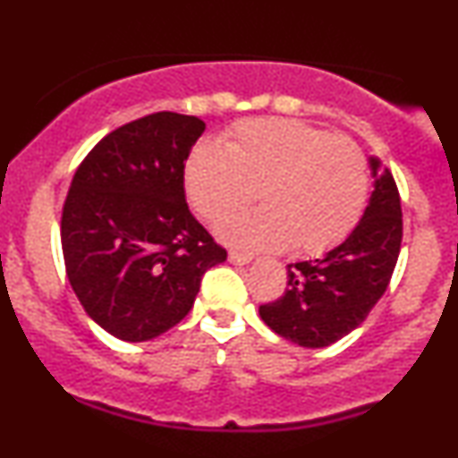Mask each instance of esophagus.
Here are the masks:
<instances>
[{"label": "esophagus", "instance_id": "34e87169", "mask_svg": "<svg viewBox=\"0 0 458 458\" xmlns=\"http://www.w3.org/2000/svg\"><path fill=\"white\" fill-rule=\"evenodd\" d=\"M228 260L233 262V265H250L251 262V256L250 254H241V251H230L228 254Z\"/></svg>", "mask_w": 458, "mask_h": 458}]
</instances>
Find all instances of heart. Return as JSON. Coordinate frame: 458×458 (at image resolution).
<instances>
[{"instance_id":"obj_1","label":"heart","mask_w":458,"mask_h":458,"mask_svg":"<svg viewBox=\"0 0 458 458\" xmlns=\"http://www.w3.org/2000/svg\"><path fill=\"white\" fill-rule=\"evenodd\" d=\"M191 207L207 222L245 207L259 189V211L217 225L224 243L247 251L318 254L338 245L366 204V159L351 140L297 120L262 118L236 124L225 148L199 144L185 165Z\"/></svg>"}]
</instances>
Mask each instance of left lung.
<instances>
[{
  "label": "left lung",
  "instance_id": "obj_1",
  "mask_svg": "<svg viewBox=\"0 0 458 458\" xmlns=\"http://www.w3.org/2000/svg\"><path fill=\"white\" fill-rule=\"evenodd\" d=\"M370 172L372 193L353 233L317 260L288 265L286 293L259 310L267 327L299 346L338 343L364 323L390 284L403 241L401 196L375 155Z\"/></svg>",
  "mask_w": 458,
  "mask_h": 458
}]
</instances>
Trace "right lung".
Returning <instances> with one entry per match:
<instances>
[{"label": "right lung", "instance_id": "add662e5", "mask_svg": "<svg viewBox=\"0 0 458 458\" xmlns=\"http://www.w3.org/2000/svg\"><path fill=\"white\" fill-rule=\"evenodd\" d=\"M207 124L157 112L115 129L72 176L62 213L68 282L98 327L124 343L165 334L202 276L228 259L185 199V163Z\"/></svg>", "mask_w": 458, "mask_h": 458}]
</instances>
